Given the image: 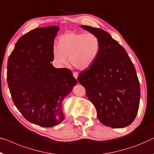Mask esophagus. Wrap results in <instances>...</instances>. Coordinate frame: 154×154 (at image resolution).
I'll list each match as a JSON object with an SVG mask.
<instances>
[{"mask_svg": "<svg viewBox=\"0 0 154 154\" xmlns=\"http://www.w3.org/2000/svg\"><path fill=\"white\" fill-rule=\"evenodd\" d=\"M73 77H74L75 79H78V76H79V73H78V72H73Z\"/></svg>", "mask_w": 154, "mask_h": 154, "instance_id": "1", "label": "esophagus"}]
</instances>
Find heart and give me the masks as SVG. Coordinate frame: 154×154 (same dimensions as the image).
Listing matches in <instances>:
<instances>
[{
	"label": "heart",
	"instance_id": "heart-1",
	"mask_svg": "<svg viewBox=\"0 0 154 154\" xmlns=\"http://www.w3.org/2000/svg\"><path fill=\"white\" fill-rule=\"evenodd\" d=\"M100 41L93 33L68 32L58 38V46L52 48L53 59L60 66L66 63L69 57L71 65L79 70L90 67L99 55Z\"/></svg>",
	"mask_w": 154,
	"mask_h": 154
}]
</instances>
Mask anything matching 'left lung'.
Listing matches in <instances>:
<instances>
[{
  "mask_svg": "<svg viewBox=\"0 0 154 154\" xmlns=\"http://www.w3.org/2000/svg\"><path fill=\"white\" fill-rule=\"evenodd\" d=\"M97 35L100 51L88 69L79 73L78 81L95 106L102 124L124 128L133 122L140 104V88L136 71L125 49L102 29L81 26Z\"/></svg>",
  "mask_w": 154,
  "mask_h": 154,
  "instance_id": "1",
  "label": "left lung"
}]
</instances>
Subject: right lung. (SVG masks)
Returning <instances> with one entry per match:
<instances>
[{"instance_id":"add662e5","label":"right lung","mask_w":154,"mask_h":154,"mask_svg":"<svg viewBox=\"0 0 154 154\" xmlns=\"http://www.w3.org/2000/svg\"><path fill=\"white\" fill-rule=\"evenodd\" d=\"M59 29L37 28L23 35L8 62L7 80L13 102L26 119L42 127L63 121L62 101L77 84L72 71L50 63Z\"/></svg>"}]
</instances>
